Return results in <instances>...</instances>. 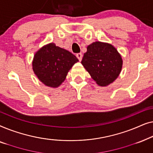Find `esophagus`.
<instances>
[{"label": "esophagus", "mask_w": 153, "mask_h": 153, "mask_svg": "<svg viewBox=\"0 0 153 153\" xmlns=\"http://www.w3.org/2000/svg\"><path fill=\"white\" fill-rule=\"evenodd\" d=\"M76 56L77 57V58H78V59H79V61H81V60H82L83 55H82V53H77L76 55Z\"/></svg>", "instance_id": "esophagus-1"}]
</instances>
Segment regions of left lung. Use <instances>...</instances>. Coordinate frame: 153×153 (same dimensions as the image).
<instances>
[{"mask_svg": "<svg viewBox=\"0 0 153 153\" xmlns=\"http://www.w3.org/2000/svg\"><path fill=\"white\" fill-rule=\"evenodd\" d=\"M123 58L109 43L95 42L87 47L81 64L100 86H106L118 78L123 68Z\"/></svg>", "mask_w": 153, "mask_h": 153, "instance_id": "left-lung-1", "label": "left lung"}]
</instances>
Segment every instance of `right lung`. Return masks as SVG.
<instances>
[{
	"instance_id": "obj_1",
	"label": "right lung",
	"mask_w": 153,
	"mask_h": 153,
	"mask_svg": "<svg viewBox=\"0 0 153 153\" xmlns=\"http://www.w3.org/2000/svg\"><path fill=\"white\" fill-rule=\"evenodd\" d=\"M78 61L71 52L51 42L35 53L33 70L42 83L54 88L62 84L69 71Z\"/></svg>"
}]
</instances>
